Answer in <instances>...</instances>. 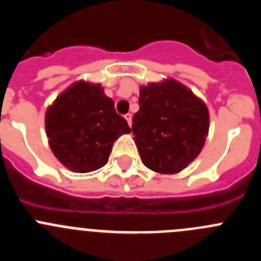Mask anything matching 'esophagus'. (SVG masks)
Segmentation results:
<instances>
[{
  "label": "esophagus",
  "mask_w": 261,
  "mask_h": 261,
  "mask_svg": "<svg viewBox=\"0 0 261 261\" xmlns=\"http://www.w3.org/2000/svg\"><path fill=\"white\" fill-rule=\"evenodd\" d=\"M124 118H125V120L128 121L129 125H132V114H126Z\"/></svg>",
  "instance_id": "obj_1"
}]
</instances>
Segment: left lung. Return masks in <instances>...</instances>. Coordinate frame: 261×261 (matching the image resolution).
I'll list each match as a JSON object with an SVG mask.
<instances>
[{
	"label": "left lung",
	"instance_id": "1",
	"mask_svg": "<svg viewBox=\"0 0 261 261\" xmlns=\"http://www.w3.org/2000/svg\"><path fill=\"white\" fill-rule=\"evenodd\" d=\"M132 132L142 163L158 173H178L204 146L208 109L173 79L141 87Z\"/></svg>",
	"mask_w": 261,
	"mask_h": 261
}]
</instances>
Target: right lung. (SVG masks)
Returning <instances> with one entry per match:
<instances>
[{"label":"right lung","instance_id":"right-lung-1","mask_svg":"<svg viewBox=\"0 0 261 261\" xmlns=\"http://www.w3.org/2000/svg\"><path fill=\"white\" fill-rule=\"evenodd\" d=\"M45 128L53 154L79 173L103 167L115 141L130 132L101 84L84 80L67 88L47 107Z\"/></svg>","mask_w":261,"mask_h":261}]
</instances>
